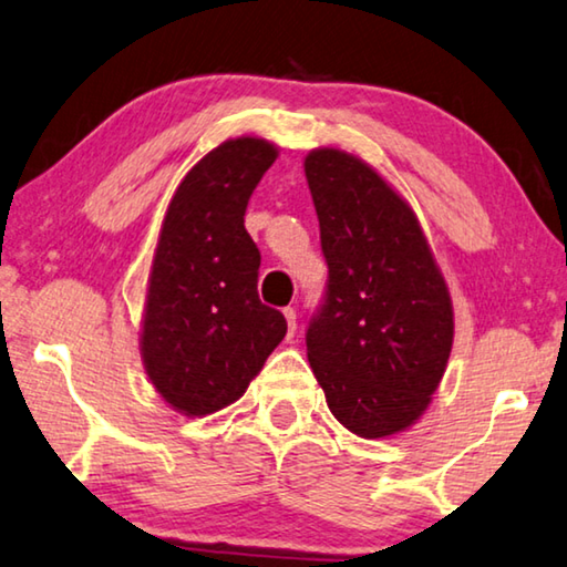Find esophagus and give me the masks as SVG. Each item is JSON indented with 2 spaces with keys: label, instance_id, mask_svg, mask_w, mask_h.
<instances>
[{
  "label": "esophagus",
  "instance_id": "obj_1",
  "mask_svg": "<svg viewBox=\"0 0 567 567\" xmlns=\"http://www.w3.org/2000/svg\"><path fill=\"white\" fill-rule=\"evenodd\" d=\"M285 320H287V336H295V330H298V312L292 308H285Z\"/></svg>",
  "mask_w": 567,
  "mask_h": 567
}]
</instances>
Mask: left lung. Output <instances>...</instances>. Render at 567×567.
Listing matches in <instances>:
<instances>
[{"mask_svg":"<svg viewBox=\"0 0 567 567\" xmlns=\"http://www.w3.org/2000/svg\"><path fill=\"white\" fill-rule=\"evenodd\" d=\"M305 176L328 262L305 343L328 409L348 431L383 439L431 403L452 353L446 282L411 206L338 148H316Z\"/></svg>","mask_w":567,"mask_h":567,"instance_id":"left-lung-1","label":"left lung"}]
</instances>
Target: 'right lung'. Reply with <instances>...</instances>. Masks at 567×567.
I'll list each match as a JSON object with an SVG mask.
<instances>
[{"mask_svg": "<svg viewBox=\"0 0 567 567\" xmlns=\"http://www.w3.org/2000/svg\"><path fill=\"white\" fill-rule=\"evenodd\" d=\"M277 148L231 138L196 164L171 199L151 265L141 355L154 389L186 416L247 391L287 322L257 295L259 249L245 212Z\"/></svg>", "mask_w": 567, "mask_h": 567, "instance_id": "obj_1", "label": "right lung"}]
</instances>
